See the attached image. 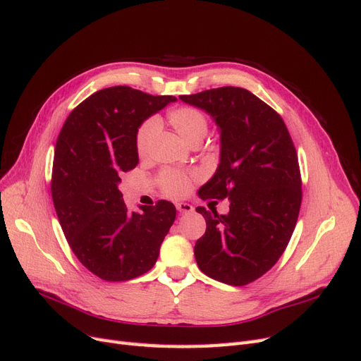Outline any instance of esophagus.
Listing matches in <instances>:
<instances>
[{
    "mask_svg": "<svg viewBox=\"0 0 361 361\" xmlns=\"http://www.w3.org/2000/svg\"><path fill=\"white\" fill-rule=\"evenodd\" d=\"M176 209L179 211V214H191L194 207L190 203H176Z\"/></svg>",
    "mask_w": 361,
    "mask_h": 361,
    "instance_id": "obj_1",
    "label": "esophagus"
}]
</instances>
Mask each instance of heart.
<instances>
[{
    "label": "heart",
    "mask_w": 361,
    "mask_h": 361,
    "mask_svg": "<svg viewBox=\"0 0 361 361\" xmlns=\"http://www.w3.org/2000/svg\"><path fill=\"white\" fill-rule=\"evenodd\" d=\"M169 122L176 129V133L182 140L190 143L194 138H203L207 133V118L206 116L194 106H179L174 108L169 114ZM159 130V122L157 118H149L147 122L140 128L137 134V150L140 157L149 154L154 145V140ZM159 182L162 190L171 197H180L190 190L191 179L187 173L167 170L161 174Z\"/></svg>",
    "instance_id": "1"
}]
</instances>
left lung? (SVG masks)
Listing matches in <instances>:
<instances>
[{
    "label": "left lung",
    "instance_id": "obj_1",
    "mask_svg": "<svg viewBox=\"0 0 361 361\" xmlns=\"http://www.w3.org/2000/svg\"><path fill=\"white\" fill-rule=\"evenodd\" d=\"M179 99L209 114L220 133V164L199 190L202 199H228V214L197 211L206 232L194 256L203 274L244 286L276 265L301 206L297 150L283 118L241 87H220Z\"/></svg>",
    "mask_w": 361,
    "mask_h": 361
}]
</instances>
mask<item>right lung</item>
Returning <instances> with one entry per match:
<instances>
[{"mask_svg": "<svg viewBox=\"0 0 361 361\" xmlns=\"http://www.w3.org/2000/svg\"><path fill=\"white\" fill-rule=\"evenodd\" d=\"M171 102L176 97L108 87L76 106L61 128L52 166L54 207L75 256L102 280L126 281L147 272L176 218L167 200L130 212L118 190L120 174L138 164V128Z\"/></svg>", "mask_w": 361, "mask_h": 361, "instance_id": "1", "label": "right lung"}]
</instances>
